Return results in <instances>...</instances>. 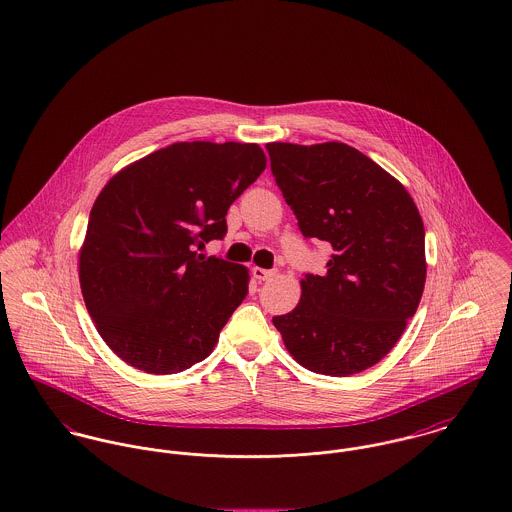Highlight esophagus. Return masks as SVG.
Here are the masks:
<instances>
[{
  "label": "esophagus",
  "instance_id": "1",
  "mask_svg": "<svg viewBox=\"0 0 512 512\" xmlns=\"http://www.w3.org/2000/svg\"><path fill=\"white\" fill-rule=\"evenodd\" d=\"M252 276L258 279V281H270V279L276 276V270H264V268H252Z\"/></svg>",
  "mask_w": 512,
  "mask_h": 512
}]
</instances>
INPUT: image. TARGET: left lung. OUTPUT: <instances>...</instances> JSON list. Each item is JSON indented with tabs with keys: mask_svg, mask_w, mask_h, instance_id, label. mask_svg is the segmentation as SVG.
<instances>
[{
	"mask_svg": "<svg viewBox=\"0 0 512 512\" xmlns=\"http://www.w3.org/2000/svg\"><path fill=\"white\" fill-rule=\"evenodd\" d=\"M266 148L299 231L332 246L325 276L301 279L297 307L274 326L303 368L364 372L417 313L426 279L419 209L401 182L344 142Z\"/></svg>",
	"mask_w": 512,
	"mask_h": 512,
	"instance_id": "left-lung-1",
	"label": "left lung"
}]
</instances>
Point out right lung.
<instances>
[{
  "mask_svg": "<svg viewBox=\"0 0 512 512\" xmlns=\"http://www.w3.org/2000/svg\"><path fill=\"white\" fill-rule=\"evenodd\" d=\"M252 142H174L115 174L93 203L80 287L97 332L154 375L205 360L248 293V270L199 254L266 170Z\"/></svg>",
  "mask_w": 512,
  "mask_h": 512,
  "instance_id": "add662e5",
  "label": "right lung"
}]
</instances>
